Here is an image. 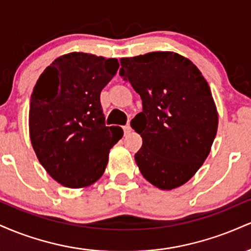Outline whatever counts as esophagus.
Masks as SVG:
<instances>
[{
	"label": "esophagus",
	"mask_w": 251,
	"mask_h": 251,
	"mask_svg": "<svg viewBox=\"0 0 251 251\" xmlns=\"http://www.w3.org/2000/svg\"><path fill=\"white\" fill-rule=\"evenodd\" d=\"M123 129H124V132H125V134H127V133H129V132H131L132 128H131V126H129L128 124H127V125L124 126Z\"/></svg>",
	"instance_id": "esophagus-1"
}]
</instances>
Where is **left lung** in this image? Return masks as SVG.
Instances as JSON below:
<instances>
[{
  "label": "left lung",
  "mask_w": 251,
  "mask_h": 251,
  "mask_svg": "<svg viewBox=\"0 0 251 251\" xmlns=\"http://www.w3.org/2000/svg\"><path fill=\"white\" fill-rule=\"evenodd\" d=\"M120 63L119 75L143 101V111L131 120L143 138L135 163L157 188H178L198 171L217 133L208 82L194 63L174 51L123 57Z\"/></svg>",
  "instance_id": "obj_1"
}]
</instances>
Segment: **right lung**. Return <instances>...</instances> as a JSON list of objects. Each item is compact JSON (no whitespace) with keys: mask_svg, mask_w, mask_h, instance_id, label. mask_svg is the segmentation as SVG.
<instances>
[{"mask_svg":"<svg viewBox=\"0 0 251 251\" xmlns=\"http://www.w3.org/2000/svg\"><path fill=\"white\" fill-rule=\"evenodd\" d=\"M117 59L70 53L54 60L30 98L29 132L46 171L66 188L79 189L101 177L109 149L123 137L106 126L100 93L117 74Z\"/></svg>","mask_w":251,"mask_h":251,"instance_id":"obj_1","label":"right lung"}]
</instances>
